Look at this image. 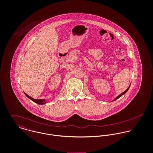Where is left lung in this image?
<instances>
[{
	"label": "left lung",
	"instance_id": "8db88e82",
	"mask_svg": "<svg viewBox=\"0 0 153 153\" xmlns=\"http://www.w3.org/2000/svg\"><path fill=\"white\" fill-rule=\"evenodd\" d=\"M130 86H129V87H128V88H127V89H126V91H124V92H123V93H122V94H120V95H118V96H117V97H116V98H115V99H114V100H113V101H115V100H117V99H118V98H120V97H121V96H122V95H124V94H126V92H127V91H128V89H129V88H130Z\"/></svg>",
	"mask_w": 153,
	"mask_h": 153
}]
</instances>
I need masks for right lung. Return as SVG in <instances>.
I'll use <instances>...</instances> for the list:
<instances>
[{
    "label": "right lung",
    "mask_w": 153,
    "mask_h": 153,
    "mask_svg": "<svg viewBox=\"0 0 153 153\" xmlns=\"http://www.w3.org/2000/svg\"><path fill=\"white\" fill-rule=\"evenodd\" d=\"M24 93H25V92H24ZM25 95H26L27 98H29L30 100H31L32 101H33L34 102H36V103H37V104H38L42 105V104H45L47 103L46 101H45V100H36V99H34V98H32L31 97L29 96L28 95H27L25 93Z\"/></svg>",
    "instance_id": "obj_1"
}]
</instances>
